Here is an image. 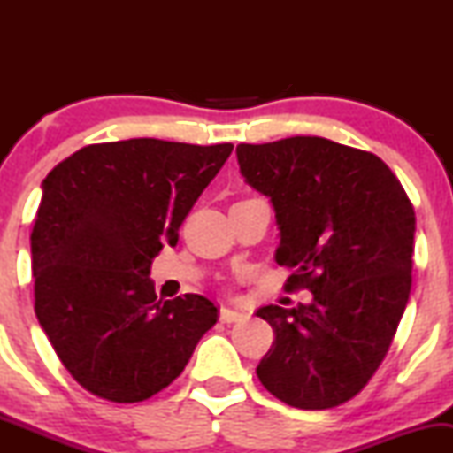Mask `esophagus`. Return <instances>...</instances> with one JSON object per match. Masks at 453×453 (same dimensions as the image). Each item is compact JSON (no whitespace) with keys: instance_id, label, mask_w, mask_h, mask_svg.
I'll list each match as a JSON object with an SVG mask.
<instances>
[{"instance_id":"1","label":"esophagus","mask_w":453,"mask_h":453,"mask_svg":"<svg viewBox=\"0 0 453 453\" xmlns=\"http://www.w3.org/2000/svg\"><path fill=\"white\" fill-rule=\"evenodd\" d=\"M242 317H244V313H241V311L227 309V306H221V311H219V319L223 321V324H234V321H241Z\"/></svg>"}]
</instances>
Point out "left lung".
<instances>
[{"instance_id":"obj_1","label":"left lung","mask_w":453,"mask_h":453,"mask_svg":"<svg viewBox=\"0 0 453 453\" xmlns=\"http://www.w3.org/2000/svg\"><path fill=\"white\" fill-rule=\"evenodd\" d=\"M236 157L274 209L288 288L313 294L257 309L274 330L259 381L289 407H339L375 375L407 306L413 206L377 155L327 138L238 144Z\"/></svg>"}]
</instances>
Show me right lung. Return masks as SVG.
Segmentation results:
<instances>
[{
    "label": "right lung",
    "mask_w": 453,
    "mask_h": 453,
    "mask_svg": "<svg viewBox=\"0 0 453 453\" xmlns=\"http://www.w3.org/2000/svg\"><path fill=\"white\" fill-rule=\"evenodd\" d=\"M234 144L132 138L89 144L42 180L31 232L35 317L72 377L96 396L140 403L183 372L217 324L200 294L157 303L150 264Z\"/></svg>",
    "instance_id": "obj_1"
}]
</instances>
